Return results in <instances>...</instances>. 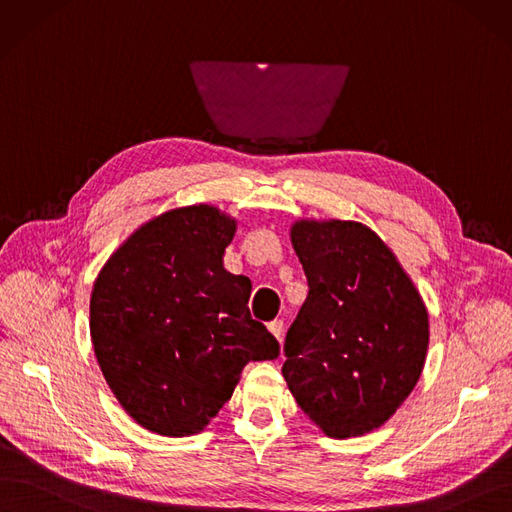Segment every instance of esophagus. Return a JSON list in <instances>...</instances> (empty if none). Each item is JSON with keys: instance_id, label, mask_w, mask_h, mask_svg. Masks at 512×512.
<instances>
[{"instance_id": "1", "label": "esophagus", "mask_w": 512, "mask_h": 512, "mask_svg": "<svg viewBox=\"0 0 512 512\" xmlns=\"http://www.w3.org/2000/svg\"><path fill=\"white\" fill-rule=\"evenodd\" d=\"M268 329L278 339V342H282V331H285V325H282V320H272V323L268 325Z\"/></svg>"}]
</instances>
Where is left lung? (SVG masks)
Listing matches in <instances>:
<instances>
[{
	"label": "left lung",
	"mask_w": 512,
	"mask_h": 512,
	"mask_svg": "<svg viewBox=\"0 0 512 512\" xmlns=\"http://www.w3.org/2000/svg\"><path fill=\"white\" fill-rule=\"evenodd\" d=\"M293 249L308 297L285 337L282 375L335 439L382 426L418 384L428 314L388 246L354 221H299Z\"/></svg>",
	"instance_id": "8db88e82"
}]
</instances>
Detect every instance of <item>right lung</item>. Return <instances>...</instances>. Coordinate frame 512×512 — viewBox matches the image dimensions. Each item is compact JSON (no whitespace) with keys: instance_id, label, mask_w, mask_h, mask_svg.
I'll use <instances>...</instances> for the list:
<instances>
[{"instance_id":"right-lung-1","label":"right lung","mask_w":512,"mask_h":512,"mask_svg":"<svg viewBox=\"0 0 512 512\" xmlns=\"http://www.w3.org/2000/svg\"><path fill=\"white\" fill-rule=\"evenodd\" d=\"M236 223L213 206L151 219L109 257L90 297L92 346L132 420L164 437L200 432L276 337L249 312L251 280L223 268Z\"/></svg>"}]
</instances>
